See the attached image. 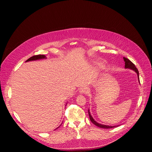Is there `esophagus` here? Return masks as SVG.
Returning <instances> with one entry per match:
<instances>
[{"label":"esophagus","instance_id":"1","mask_svg":"<svg viewBox=\"0 0 152 152\" xmlns=\"http://www.w3.org/2000/svg\"><path fill=\"white\" fill-rule=\"evenodd\" d=\"M89 89L88 87L84 86L82 87V88L80 89V91H79V93L81 94H87V93H89Z\"/></svg>","mask_w":152,"mask_h":152}]
</instances>
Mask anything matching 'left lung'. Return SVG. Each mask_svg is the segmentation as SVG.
<instances>
[{
  "label": "left lung",
  "instance_id": "obj_1",
  "mask_svg": "<svg viewBox=\"0 0 152 152\" xmlns=\"http://www.w3.org/2000/svg\"><path fill=\"white\" fill-rule=\"evenodd\" d=\"M123 59H124V61L125 62V66L124 68L126 69H131L132 70H133L134 71H135V73H136L137 75V78H138V81H139V83H140V81H139V71L138 69L136 68V67L135 66L134 64L132 63L129 59H127L125 57H123ZM88 113H89V118H90V119L91 122L94 124L95 126H97L99 127H100V128H103V129H109V128H113V127H117L118 126H108V125H104V124H99V123H97V121H95L94 120V119L93 118V117L92 116L91 114V112L89 110H88Z\"/></svg>",
  "mask_w": 152,
  "mask_h": 152
}]
</instances>
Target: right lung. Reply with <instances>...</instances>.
Returning a JSON list of instances; mask_svg holds the SVG:
<instances>
[{
  "mask_svg": "<svg viewBox=\"0 0 152 152\" xmlns=\"http://www.w3.org/2000/svg\"><path fill=\"white\" fill-rule=\"evenodd\" d=\"M47 57L44 55H34L28 59L26 62L30 61H35V60H42V59H46Z\"/></svg>",
  "mask_w": 152,
  "mask_h": 152,
  "instance_id": "right-lung-1",
  "label": "right lung"
}]
</instances>
